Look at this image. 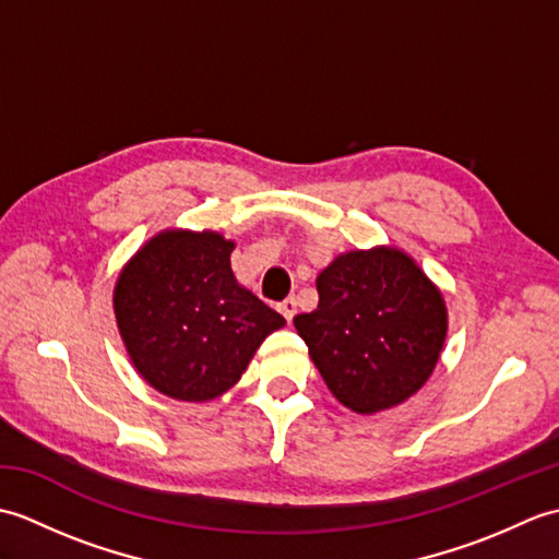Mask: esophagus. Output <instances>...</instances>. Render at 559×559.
<instances>
[{
	"instance_id": "obj_1",
	"label": "esophagus",
	"mask_w": 559,
	"mask_h": 559,
	"mask_svg": "<svg viewBox=\"0 0 559 559\" xmlns=\"http://www.w3.org/2000/svg\"><path fill=\"white\" fill-rule=\"evenodd\" d=\"M278 310H281L283 317L288 319V322H293L295 312H298V302H295V298H286V300H283V302L278 305Z\"/></svg>"
}]
</instances>
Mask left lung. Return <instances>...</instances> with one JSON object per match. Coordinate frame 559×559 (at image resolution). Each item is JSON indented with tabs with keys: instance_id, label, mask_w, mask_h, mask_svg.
Listing matches in <instances>:
<instances>
[{
	"instance_id": "8db88e82",
	"label": "left lung",
	"mask_w": 559,
	"mask_h": 559,
	"mask_svg": "<svg viewBox=\"0 0 559 559\" xmlns=\"http://www.w3.org/2000/svg\"><path fill=\"white\" fill-rule=\"evenodd\" d=\"M319 305L293 319L343 406L370 415L411 399L447 338L442 293L396 247L355 249L317 276Z\"/></svg>"
}]
</instances>
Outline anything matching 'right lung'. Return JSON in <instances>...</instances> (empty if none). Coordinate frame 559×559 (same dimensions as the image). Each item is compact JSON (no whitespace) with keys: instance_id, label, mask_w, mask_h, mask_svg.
Wrapping results in <instances>:
<instances>
[{"instance_id":"1","label":"right lung","mask_w":559,"mask_h":559,"mask_svg":"<svg viewBox=\"0 0 559 559\" xmlns=\"http://www.w3.org/2000/svg\"><path fill=\"white\" fill-rule=\"evenodd\" d=\"M233 249L235 242L211 230H165L117 278L112 305L129 358L165 396H221L261 341L286 324L235 281Z\"/></svg>"}]
</instances>
